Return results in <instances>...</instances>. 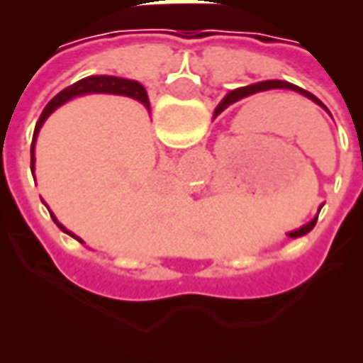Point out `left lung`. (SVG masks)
<instances>
[{
    "label": "left lung",
    "mask_w": 363,
    "mask_h": 363,
    "mask_svg": "<svg viewBox=\"0 0 363 363\" xmlns=\"http://www.w3.org/2000/svg\"><path fill=\"white\" fill-rule=\"evenodd\" d=\"M268 89H291V91H297V93H301V95L307 96V99H311L313 103H317V104H319V106H323V108L327 111V106L320 103L317 96L311 95L309 91L301 89V87H297V85H291V83H288V82L272 79V82L255 83V85H249V87H241V89H235V91H231V93H228V96H225V99H223V101H221V103L218 104V108H216V116H218L220 112L225 111L229 104L235 103V101H239V99H243V96L252 95V93H259V91H268ZM320 208H323V206H320ZM320 208H319V212H320ZM315 223H317V218L309 221V223H307V225H303V228H299V229H296V231H291V233H288V237H291V239H297V237L307 235V233H309V231H311V229L315 228Z\"/></svg>",
    "instance_id": "left-lung-1"
}]
</instances>
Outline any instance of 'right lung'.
I'll use <instances>...</instances> for the list:
<instances>
[{
    "instance_id": "right-lung-1",
    "label": "right lung",
    "mask_w": 363,
    "mask_h": 363,
    "mask_svg": "<svg viewBox=\"0 0 363 363\" xmlns=\"http://www.w3.org/2000/svg\"><path fill=\"white\" fill-rule=\"evenodd\" d=\"M83 93H116V95H126V96H132V99H138L140 103H143L145 106H150L147 93H145V89H143L142 85H140L138 82L120 79V77H111V75H93V77H85V79H82V82L74 83L72 87H67V89H64L62 93H58V95L52 99L50 103L46 104V108H44L43 114H40V118H38V122H36L35 135H33V138L36 140L38 130H40V126H43L44 120L50 116L52 111H56L60 104H64L66 101H69L72 96L83 95ZM33 153H35V142H33V145H30V169H35V157H33ZM52 220L56 221V218L52 216ZM58 228H62L60 223H58ZM64 231H66V229H64ZM67 233H69V231H67ZM77 241L82 243V239H77Z\"/></svg>"
}]
</instances>
